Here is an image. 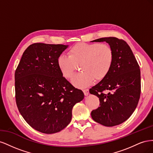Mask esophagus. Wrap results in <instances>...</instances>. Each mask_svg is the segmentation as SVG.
<instances>
[{"label": "esophagus", "instance_id": "obj_1", "mask_svg": "<svg viewBox=\"0 0 153 153\" xmlns=\"http://www.w3.org/2000/svg\"><path fill=\"white\" fill-rule=\"evenodd\" d=\"M83 92H84V93L85 96H88V94H89V89H84V90H83Z\"/></svg>", "mask_w": 153, "mask_h": 153}]
</instances>
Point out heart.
<instances>
[{"instance_id":"obj_1","label":"heart","mask_w":153,"mask_h":153,"mask_svg":"<svg viewBox=\"0 0 153 153\" xmlns=\"http://www.w3.org/2000/svg\"><path fill=\"white\" fill-rule=\"evenodd\" d=\"M114 53L109 45L99 43H80L69 49L68 55H62L57 59V66L62 75L70 79L76 65L82 71L73 78L72 84L85 87L93 81H101L108 75L113 66Z\"/></svg>"}]
</instances>
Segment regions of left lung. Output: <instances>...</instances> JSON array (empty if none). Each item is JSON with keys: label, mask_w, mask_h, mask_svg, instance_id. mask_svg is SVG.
<instances>
[{"label": "left lung", "mask_w": 153, "mask_h": 153, "mask_svg": "<svg viewBox=\"0 0 153 153\" xmlns=\"http://www.w3.org/2000/svg\"><path fill=\"white\" fill-rule=\"evenodd\" d=\"M108 43L114 53L112 69L104 79L89 89L100 99L91 112L94 121L111 127L126 121L135 111L140 95V70L129 46L124 40L108 37L91 42ZM105 91H108L107 94Z\"/></svg>", "instance_id": "1"}]
</instances>
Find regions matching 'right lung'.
Returning <instances> with one entry per match:
<instances>
[{
  "mask_svg": "<svg viewBox=\"0 0 153 153\" xmlns=\"http://www.w3.org/2000/svg\"><path fill=\"white\" fill-rule=\"evenodd\" d=\"M68 45L34 43L22 55L15 74L18 110L30 126L52 134L65 128L71 121L72 109L84 98L63 77L57 59Z\"/></svg>",
  "mask_w": 153,
  "mask_h": 153,
  "instance_id": "1",
  "label": "right lung"
}]
</instances>
